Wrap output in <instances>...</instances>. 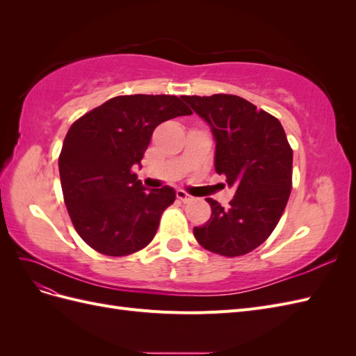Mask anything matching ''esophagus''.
I'll return each instance as SVG.
<instances>
[{"instance_id":"34e87169","label":"esophagus","mask_w":356,"mask_h":356,"mask_svg":"<svg viewBox=\"0 0 356 356\" xmlns=\"http://www.w3.org/2000/svg\"><path fill=\"white\" fill-rule=\"evenodd\" d=\"M177 199H178V200H181V202H184V203H187V202L193 200V196H190V195H188V193H186V191H182V190H178V191H177Z\"/></svg>"}]
</instances>
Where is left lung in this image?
I'll return each mask as SVG.
<instances>
[{
  "label": "left lung",
  "instance_id": "1",
  "mask_svg": "<svg viewBox=\"0 0 356 356\" xmlns=\"http://www.w3.org/2000/svg\"><path fill=\"white\" fill-rule=\"evenodd\" d=\"M211 127L215 170L236 188L224 209L211 197V218L193 229L211 252L238 257L260 246L282 217L293 184V149L276 117L236 95L181 96Z\"/></svg>",
  "mask_w": 356,
  "mask_h": 356
}]
</instances>
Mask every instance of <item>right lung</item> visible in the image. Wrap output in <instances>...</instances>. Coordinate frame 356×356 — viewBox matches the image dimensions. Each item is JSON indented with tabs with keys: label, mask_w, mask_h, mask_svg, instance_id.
Masks as SVG:
<instances>
[{
	"label": "right lung",
	"mask_w": 356,
	"mask_h": 356,
	"mask_svg": "<svg viewBox=\"0 0 356 356\" xmlns=\"http://www.w3.org/2000/svg\"><path fill=\"white\" fill-rule=\"evenodd\" d=\"M178 96H115L74 122L59 156L63 199L80 238L95 251L123 257L156 236L175 190H147L134 174L154 129L190 115Z\"/></svg>",
	"instance_id": "1"
}]
</instances>
